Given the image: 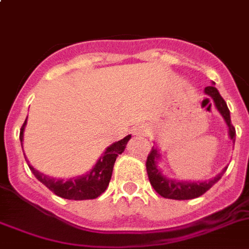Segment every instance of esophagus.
Instances as JSON below:
<instances>
[{
    "label": "esophagus",
    "instance_id": "34e87169",
    "mask_svg": "<svg viewBox=\"0 0 249 249\" xmlns=\"http://www.w3.org/2000/svg\"><path fill=\"white\" fill-rule=\"evenodd\" d=\"M147 130H149V127L146 125H140V126H136L134 129V133H135V135H145L147 133Z\"/></svg>",
    "mask_w": 249,
    "mask_h": 249
}]
</instances>
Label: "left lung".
Listing matches in <instances>:
<instances>
[{
    "instance_id": "obj_1",
    "label": "left lung",
    "mask_w": 249,
    "mask_h": 249,
    "mask_svg": "<svg viewBox=\"0 0 249 249\" xmlns=\"http://www.w3.org/2000/svg\"><path fill=\"white\" fill-rule=\"evenodd\" d=\"M205 93L212 98L214 105H216L217 110L221 113L223 116L226 124L228 126V133H230L231 140H236V129L231 123V115L228 107L223 98L221 97V94L216 89V87L210 86L205 88ZM160 158L158 150L152 146L151 151L147 155L146 159V172L149 176V180L151 186L154 187L156 192L160 196L165 197V198H170V200H191V198H196L200 197L201 195L205 194L206 191L211 189L212 186L222 178L223 174L226 172L227 167L222 170V172H219L217 176L208 181H202V182H190V181H176V180H170L166 178L161 174V171L158 167V159Z\"/></svg>"
}]
</instances>
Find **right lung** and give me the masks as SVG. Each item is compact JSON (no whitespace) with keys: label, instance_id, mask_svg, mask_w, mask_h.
Returning a JSON list of instances; mask_svg holds the SVG:
<instances>
[{"label":"right lung","instance_id":"right-lung-1","mask_svg":"<svg viewBox=\"0 0 249 249\" xmlns=\"http://www.w3.org/2000/svg\"><path fill=\"white\" fill-rule=\"evenodd\" d=\"M27 119L24 120L23 125L21 127L19 133V140L23 141V130L26 126ZM131 136L127 135L126 138L116 141L113 145L105 150L102 158L98 160L95 166L91 169L87 175H83L77 178H69V180H57V178H49L47 175L41 174L36 169H33L28 163V167L32 171V174L37 178L38 181H41L46 187H48L53 194L62 198L67 200H93L103 194L107 190L109 182H110L111 174H113V167L115 163L116 158L125 150L126 142L130 140ZM28 162V160L26 159Z\"/></svg>","mask_w":249,"mask_h":249}]
</instances>
